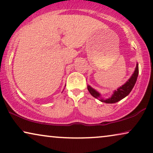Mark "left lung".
<instances>
[{
    "instance_id": "obj_1",
    "label": "left lung",
    "mask_w": 153,
    "mask_h": 153,
    "mask_svg": "<svg viewBox=\"0 0 153 153\" xmlns=\"http://www.w3.org/2000/svg\"><path fill=\"white\" fill-rule=\"evenodd\" d=\"M138 74H139V64L137 63L135 70L132 75L130 76L128 80L126 81V83H124L122 86L119 87L116 90H115L113 93L112 95L110 97L106 98V99H103L101 97V94H100L97 91L92 88L91 85H88V90L89 93L91 94L92 96H93L95 98H97L101 101L102 102H105L107 104H114L116 102H118L120 100H123V98L127 97V95L130 93L131 90L134 86L136 81L137 80Z\"/></svg>"
}]
</instances>
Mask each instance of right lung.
Listing matches in <instances>:
<instances>
[{
  "instance_id": "1",
  "label": "right lung",
  "mask_w": 153,
  "mask_h": 153,
  "mask_svg": "<svg viewBox=\"0 0 153 153\" xmlns=\"http://www.w3.org/2000/svg\"><path fill=\"white\" fill-rule=\"evenodd\" d=\"M64 89H65V88H64ZM63 91H64V90H63Z\"/></svg>"
}]
</instances>
